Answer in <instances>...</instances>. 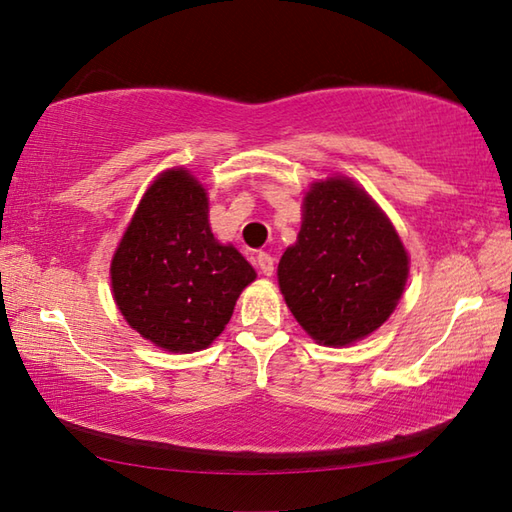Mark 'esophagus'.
<instances>
[{
  "mask_svg": "<svg viewBox=\"0 0 512 512\" xmlns=\"http://www.w3.org/2000/svg\"><path fill=\"white\" fill-rule=\"evenodd\" d=\"M255 262H257V268H259V273H262V275L270 277V275L275 273V259L270 257L268 253H259L255 257Z\"/></svg>",
  "mask_w": 512,
  "mask_h": 512,
  "instance_id": "obj_1",
  "label": "esophagus"
}]
</instances>
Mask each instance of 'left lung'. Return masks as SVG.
Segmentation results:
<instances>
[{"instance_id": "obj_1", "label": "left lung", "mask_w": 512, "mask_h": 512, "mask_svg": "<svg viewBox=\"0 0 512 512\" xmlns=\"http://www.w3.org/2000/svg\"><path fill=\"white\" fill-rule=\"evenodd\" d=\"M409 257L396 228L350 178L314 182L297 244L277 277L290 312L314 341L332 347L383 325L405 290Z\"/></svg>"}]
</instances>
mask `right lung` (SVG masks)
I'll use <instances>...</instances> for the list:
<instances>
[{
    "mask_svg": "<svg viewBox=\"0 0 512 512\" xmlns=\"http://www.w3.org/2000/svg\"><path fill=\"white\" fill-rule=\"evenodd\" d=\"M112 290L132 328L169 352L209 347L257 273L217 242L209 198L189 171L169 169L147 189L112 259Z\"/></svg>",
    "mask_w": 512,
    "mask_h": 512,
    "instance_id": "right-lung-1",
    "label": "right lung"
}]
</instances>
